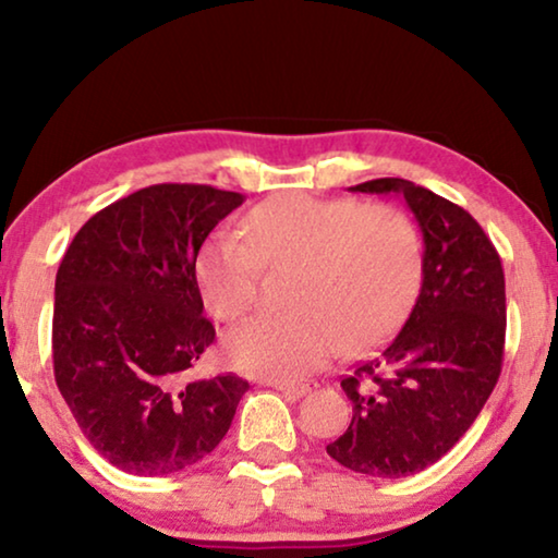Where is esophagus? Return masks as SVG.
<instances>
[{
    "instance_id": "obj_1",
    "label": "esophagus",
    "mask_w": 558,
    "mask_h": 558,
    "mask_svg": "<svg viewBox=\"0 0 558 558\" xmlns=\"http://www.w3.org/2000/svg\"><path fill=\"white\" fill-rule=\"evenodd\" d=\"M274 388H277V391H281V393L292 396V399H300V396L312 391V384H304V380H277Z\"/></svg>"
}]
</instances>
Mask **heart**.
I'll list each match as a JSON object with an SVG mask.
<instances>
[{
  "label": "heart",
  "instance_id": "obj_1",
  "mask_svg": "<svg viewBox=\"0 0 558 558\" xmlns=\"http://www.w3.org/2000/svg\"><path fill=\"white\" fill-rule=\"evenodd\" d=\"M243 242L218 233L197 254L203 302L218 319H239L258 296L262 269H294L289 315H264L226 338V357L251 376L294 380L396 327L414 300L422 248L411 220L391 205L281 195L243 220Z\"/></svg>",
  "mask_w": 558,
  "mask_h": 558
}]
</instances>
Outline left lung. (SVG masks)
<instances>
[{"label": "left lung", "instance_id": "8db88e82", "mask_svg": "<svg viewBox=\"0 0 558 558\" xmlns=\"http://www.w3.org/2000/svg\"><path fill=\"white\" fill-rule=\"evenodd\" d=\"M350 190L403 195L422 228V289L384 350L342 378L353 418L327 454L361 475L407 477L460 441L498 384L506 277L498 251L460 205L401 178Z\"/></svg>", "mask_w": 558, "mask_h": 558}]
</instances>
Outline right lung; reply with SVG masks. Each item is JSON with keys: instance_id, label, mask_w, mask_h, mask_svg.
I'll return each instance as SVG.
<instances>
[{"instance_id": "add662e5", "label": "right lung", "mask_w": 558, "mask_h": 558, "mask_svg": "<svg viewBox=\"0 0 558 558\" xmlns=\"http://www.w3.org/2000/svg\"><path fill=\"white\" fill-rule=\"evenodd\" d=\"M241 193L151 185L98 210L56 277L52 368L81 432L129 475H172L220 445L248 380L190 378L216 340L197 251Z\"/></svg>"}]
</instances>
